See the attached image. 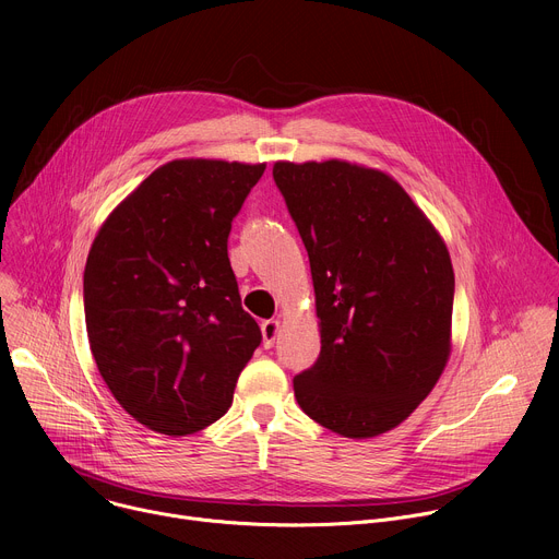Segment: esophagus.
Returning a JSON list of instances; mask_svg holds the SVG:
<instances>
[{
    "label": "esophagus",
    "instance_id": "34e87169",
    "mask_svg": "<svg viewBox=\"0 0 559 559\" xmlns=\"http://www.w3.org/2000/svg\"><path fill=\"white\" fill-rule=\"evenodd\" d=\"M278 330H281V323H278V321H265V323L261 325V332H263V347H265V349L274 347L276 336H278Z\"/></svg>",
    "mask_w": 559,
    "mask_h": 559
}]
</instances>
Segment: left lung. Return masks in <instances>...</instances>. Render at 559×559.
<instances>
[{
	"label": "left lung",
	"mask_w": 559,
	"mask_h": 559,
	"mask_svg": "<svg viewBox=\"0 0 559 559\" xmlns=\"http://www.w3.org/2000/svg\"><path fill=\"white\" fill-rule=\"evenodd\" d=\"M305 243L321 354L294 376L300 409L345 438L401 425L447 358L455 278L440 234L391 177L345 162L274 166Z\"/></svg>",
	"instance_id": "obj_1"
}]
</instances>
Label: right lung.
Masks as SVG:
<instances>
[{"label":"right lung","mask_w":559,"mask_h":559,"mask_svg":"<svg viewBox=\"0 0 559 559\" xmlns=\"http://www.w3.org/2000/svg\"><path fill=\"white\" fill-rule=\"evenodd\" d=\"M263 173V164L170 162L108 216L91 248V349L119 405L152 431L188 436L216 423L263 341L227 259L231 221Z\"/></svg>","instance_id":"obj_1"}]
</instances>
